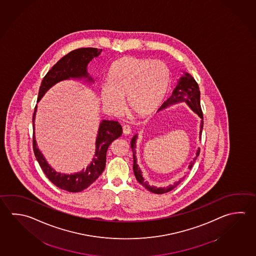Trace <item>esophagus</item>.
Returning a JSON list of instances; mask_svg holds the SVG:
<instances>
[{
    "label": "esophagus",
    "mask_w": 256,
    "mask_h": 256,
    "mask_svg": "<svg viewBox=\"0 0 256 256\" xmlns=\"http://www.w3.org/2000/svg\"><path fill=\"white\" fill-rule=\"evenodd\" d=\"M122 134L124 135H129L130 134V126H122Z\"/></svg>",
    "instance_id": "obj_1"
}]
</instances>
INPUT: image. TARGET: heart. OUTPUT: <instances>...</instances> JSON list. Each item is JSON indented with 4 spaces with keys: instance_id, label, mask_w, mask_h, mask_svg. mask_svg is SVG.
<instances>
[{
    "instance_id": "heart-1",
    "label": "heart",
    "mask_w": 256,
    "mask_h": 256,
    "mask_svg": "<svg viewBox=\"0 0 256 256\" xmlns=\"http://www.w3.org/2000/svg\"><path fill=\"white\" fill-rule=\"evenodd\" d=\"M170 82V70L162 60L124 56L112 64L106 86L100 91L104 106L114 114L128 111L138 118L152 114L162 104Z\"/></svg>"
}]
</instances>
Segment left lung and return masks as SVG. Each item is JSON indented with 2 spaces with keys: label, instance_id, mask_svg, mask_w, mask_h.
I'll use <instances>...</instances> for the list:
<instances>
[{
  "label": "left lung",
  "instance_id": "left-lung-1",
  "mask_svg": "<svg viewBox=\"0 0 256 256\" xmlns=\"http://www.w3.org/2000/svg\"><path fill=\"white\" fill-rule=\"evenodd\" d=\"M182 101L186 102L190 106L191 109L195 112L196 114H198L200 118H202L201 124H200V126H201L200 134H201L204 122H203V112H202L201 106H200V88H198V84L196 82L194 78L191 74H188V73H186L184 76L180 78L176 88L173 90L172 96L168 98L167 101L163 102L160 109L165 108V107H167L168 106L172 104L174 102H182ZM136 139H137V135H134V137L132 139V142H130V148H132V155H134V172L135 178H136V180H138L140 184H142V186H144L146 190H148L152 192V193H155V194H164V193H167L168 191L175 188L182 182V180L175 182L173 185H170L167 188H157V186H150L147 182H144V178H142V172H140V168H138V164L136 163V156H135V154H136V152H135ZM200 150H198L196 158H194V160L191 162L190 165L188 166L190 170H191V168L194 165L196 158L200 155Z\"/></svg>",
  "mask_w": 256,
  "mask_h": 256
}]
</instances>
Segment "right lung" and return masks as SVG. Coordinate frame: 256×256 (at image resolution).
<instances>
[{
    "mask_svg": "<svg viewBox=\"0 0 256 256\" xmlns=\"http://www.w3.org/2000/svg\"><path fill=\"white\" fill-rule=\"evenodd\" d=\"M102 50L100 48H82L72 50L63 56L52 66V70L42 79V84L38 90V102L52 86L62 80L86 78L88 81H93L88 76L86 66L89 62L94 56H99ZM36 109L37 106H35V110L33 112V129ZM122 132V129L118 122L102 120L98 129V134L96 142V154L92 162L82 172L70 175L56 172L48 164L42 152L37 148L34 134L32 140L33 152L42 170L55 186L68 192H80L88 188L102 174L106 167L108 147L114 140L121 136Z\"/></svg>",
    "mask_w": 256,
    "mask_h": 256,
    "instance_id": "1",
    "label": "right lung"
}]
</instances>
